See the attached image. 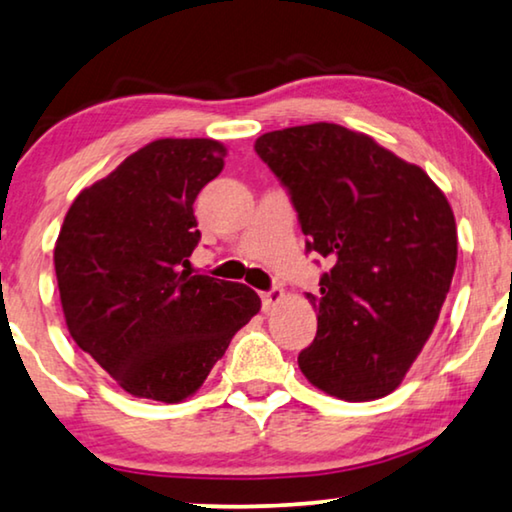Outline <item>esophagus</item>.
<instances>
[{
    "label": "esophagus",
    "instance_id": "obj_1",
    "mask_svg": "<svg viewBox=\"0 0 512 512\" xmlns=\"http://www.w3.org/2000/svg\"><path fill=\"white\" fill-rule=\"evenodd\" d=\"M282 289H269V292H262V310L271 312L276 305L282 301Z\"/></svg>",
    "mask_w": 512,
    "mask_h": 512
}]
</instances>
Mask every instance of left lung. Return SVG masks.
I'll use <instances>...</instances> for the list:
<instances>
[{
	"label": "left lung",
	"mask_w": 512,
	"mask_h": 512,
	"mask_svg": "<svg viewBox=\"0 0 512 512\" xmlns=\"http://www.w3.org/2000/svg\"><path fill=\"white\" fill-rule=\"evenodd\" d=\"M257 156L289 190L319 278L317 335L299 368L347 402L402 384L437 324L457 262L451 204L418 165L338 124L257 137Z\"/></svg>",
	"instance_id": "8db88e82"
}]
</instances>
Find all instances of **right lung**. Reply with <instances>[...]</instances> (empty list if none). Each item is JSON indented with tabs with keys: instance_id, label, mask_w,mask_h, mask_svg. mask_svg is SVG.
Masks as SVG:
<instances>
[{
	"instance_id": "obj_1",
	"label": "right lung",
	"mask_w": 512,
	"mask_h": 512,
	"mask_svg": "<svg viewBox=\"0 0 512 512\" xmlns=\"http://www.w3.org/2000/svg\"><path fill=\"white\" fill-rule=\"evenodd\" d=\"M225 156L204 137L149 142L82 190L59 230L68 333L135 398H190L262 308L250 287L186 269L200 243L193 202Z\"/></svg>"
}]
</instances>
